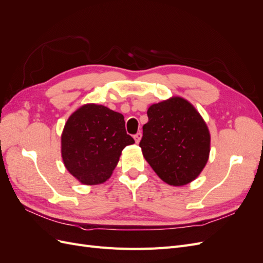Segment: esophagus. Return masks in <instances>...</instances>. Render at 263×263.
Listing matches in <instances>:
<instances>
[{
    "mask_svg": "<svg viewBox=\"0 0 263 263\" xmlns=\"http://www.w3.org/2000/svg\"><path fill=\"white\" fill-rule=\"evenodd\" d=\"M134 138H135V141H136L137 144H138V142H139L140 139H141V133L139 132V133H137L136 135H134Z\"/></svg>",
    "mask_w": 263,
    "mask_h": 263,
    "instance_id": "34e87169",
    "label": "esophagus"
}]
</instances>
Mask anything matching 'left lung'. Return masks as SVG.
<instances>
[{"mask_svg":"<svg viewBox=\"0 0 263 263\" xmlns=\"http://www.w3.org/2000/svg\"><path fill=\"white\" fill-rule=\"evenodd\" d=\"M139 147L159 178L170 185L187 184L209 160L211 136L192 104L173 98L148 108Z\"/></svg>","mask_w":263,"mask_h":263,"instance_id":"8db88e82","label":"left lung"}]
</instances>
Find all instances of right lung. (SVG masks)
I'll return each instance as SVG.
<instances>
[{"mask_svg": "<svg viewBox=\"0 0 263 263\" xmlns=\"http://www.w3.org/2000/svg\"><path fill=\"white\" fill-rule=\"evenodd\" d=\"M134 142L121 113L86 104L69 117L63 128V163L83 184H99L112 176L123 149Z\"/></svg>", "mask_w": 263, "mask_h": 263, "instance_id": "1", "label": "right lung"}]
</instances>
